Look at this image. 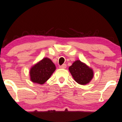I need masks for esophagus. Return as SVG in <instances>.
Here are the masks:
<instances>
[{"instance_id":"34e87169","label":"esophagus","mask_w":122,"mask_h":122,"mask_svg":"<svg viewBox=\"0 0 122 122\" xmlns=\"http://www.w3.org/2000/svg\"><path fill=\"white\" fill-rule=\"evenodd\" d=\"M59 67L61 69H65L66 67V65L65 64H64L61 66H59Z\"/></svg>"}]
</instances>
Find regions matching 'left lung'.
Returning <instances> with one entry per match:
<instances>
[{"instance_id": "1", "label": "left lung", "mask_w": 122, "mask_h": 122, "mask_svg": "<svg viewBox=\"0 0 122 122\" xmlns=\"http://www.w3.org/2000/svg\"><path fill=\"white\" fill-rule=\"evenodd\" d=\"M69 70L74 80L80 85H83L89 83L94 76L92 69L80 60L73 62L69 67Z\"/></svg>"}]
</instances>
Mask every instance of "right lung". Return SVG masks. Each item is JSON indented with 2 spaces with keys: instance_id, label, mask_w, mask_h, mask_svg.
<instances>
[{
  "instance_id": "obj_1",
  "label": "right lung",
  "mask_w": 122,
  "mask_h": 122,
  "mask_svg": "<svg viewBox=\"0 0 122 122\" xmlns=\"http://www.w3.org/2000/svg\"><path fill=\"white\" fill-rule=\"evenodd\" d=\"M56 70V66L51 59L44 58L31 67L30 79L34 83L42 85L51 77Z\"/></svg>"
}]
</instances>
